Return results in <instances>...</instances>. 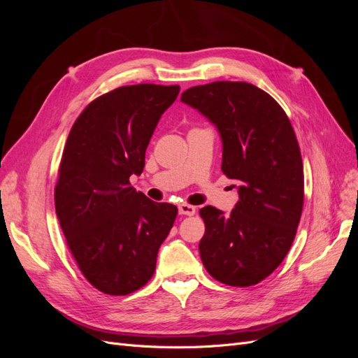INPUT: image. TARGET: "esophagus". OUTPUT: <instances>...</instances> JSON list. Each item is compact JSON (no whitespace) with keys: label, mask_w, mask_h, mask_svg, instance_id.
Listing matches in <instances>:
<instances>
[{"label":"esophagus","mask_w":358,"mask_h":358,"mask_svg":"<svg viewBox=\"0 0 358 358\" xmlns=\"http://www.w3.org/2000/svg\"><path fill=\"white\" fill-rule=\"evenodd\" d=\"M179 213L187 215V216H192V215H196V208H194V206H191V204L182 203V204H179Z\"/></svg>","instance_id":"34e87169"}]
</instances>
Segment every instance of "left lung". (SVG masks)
Wrapping results in <instances>:
<instances>
[{
    "label": "left lung",
    "instance_id": "obj_1",
    "mask_svg": "<svg viewBox=\"0 0 358 358\" xmlns=\"http://www.w3.org/2000/svg\"><path fill=\"white\" fill-rule=\"evenodd\" d=\"M180 100L218 128L221 170L239 194L230 215L200 209L203 266L225 285H255L282 263L300 222L305 178L294 129L273 96L248 82L192 86Z\"/></svg>",
    "mask_w": 358,
    "mask_h": 358
}]
</instances>
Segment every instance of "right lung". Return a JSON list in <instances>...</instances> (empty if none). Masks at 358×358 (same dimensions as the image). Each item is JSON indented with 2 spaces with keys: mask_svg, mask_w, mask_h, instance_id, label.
<instances>
[{
  "mask_svg": "<svg viewBox=\"0 0 358 358\" xmlns=\"http://www.w3.org/2000/svg\"><path fill=\"white\" fill-rule=\"evenodd\" d=\"M179 85L138 83L100 95L76 119L64 148L55 210L82 275L99 291L127 296L154 276L178 208L136 191L145 152Z\"/></svg>",
  "mask_w": 358,
  "mask_h": 358,
  "instance_id": "obj_1",
  "label": "right lung"
}]
</instances>
